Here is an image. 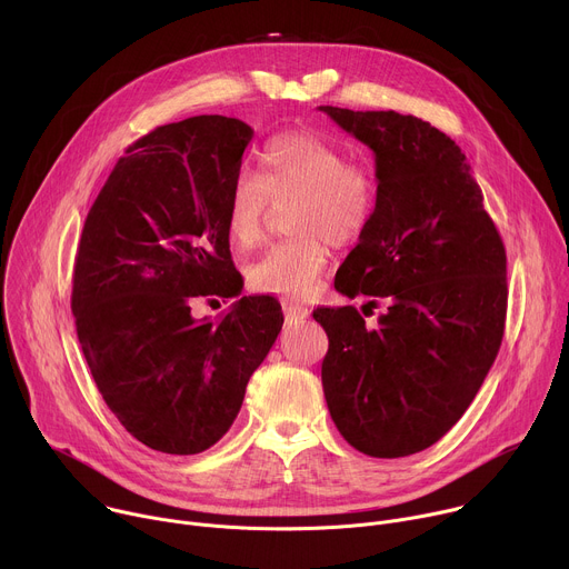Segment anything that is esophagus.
<instances>
[{
  "label": "esophagus",
  "instance_id": "34e87169",
  "mask_svg": "<svg viewBox=\"0 0 569 569\" xmlns=\"http://www.w3.org/2000/svg\"><path fill=\"white\" fill-rule=\"evenodd\" d=\"M283 312H286V321L288 323H299V321H303L310 315L308 308H303L299 303H292V301L283 303Z\"/></svg>",
  "mask_w": 569,
  "mask_h": 569
}]
</instances>
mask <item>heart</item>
Listing matches in <instances>:
<instances>
[{"instance_id": "b5f03b06", "label": "heart", "mask_w": 569, "mask_h": 569, "mask_svg": "<svg viewBox=\"0 0 569 569\" xmlns=\"http://www.w3.org/2000/svg\"><path fill=\"white\" fill-rule=\"evenodd\" d=\"M288 229L295 233L261 252L246 270L248 283L266 295L301 299L315 290L331 259L329 240L347 246L373 220L378 182L362 161L306 130L268 139L259 154L257 178L233 180L224 227L238 248H252L263 233L270 204H286Z\"/></svg>"}]
</instances>
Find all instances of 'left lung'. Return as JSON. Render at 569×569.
Returning <instances> with one entry per match:
<instances>
[{
	"mask_svg": "<svg viewBox=\"0 0 569 569\" xmlns=\"http://www.w3.org/2000/svg\"><path fill=\"white\" fill-rule=\"evenodd\" d=\"M319 110L376 157V213L336 290L389 301L373 329L353 306L312 310L329 336L323 396L356 450L408 457L461 419L496 362L509 295L505 242L448 134L393 110Z\"/></svg>",
	"mask_w": 569,
	"mask_h": 569,
	"instance_id": "8db88e82",
	"label": "left lung"
}]
</instances>
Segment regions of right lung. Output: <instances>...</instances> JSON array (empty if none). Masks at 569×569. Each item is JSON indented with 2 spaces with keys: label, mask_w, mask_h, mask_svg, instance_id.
Segmentation results:
<instances>
[{
  "label": "right lung",
  "mask_w": 569,
  "mask_h": 569,
  "mask_svg": "<svg viewBox=\"0 0 569 569\" xmlns=\"http://www.w3.org/2000/svg\"><path fill=\"white\" fill-rule=\"evenodd\" d=\"M254 130L220 114L159 126L117 161L73 266L71 312L92 378L143 446L198 455L231 428L272 349L274 297L196 319L198 297H236L224 204Z\"/></svg>",
  "instance_id": "add662e5"
}]
</instances>
